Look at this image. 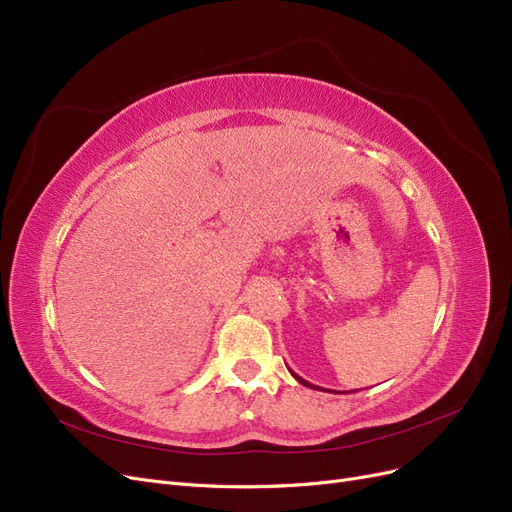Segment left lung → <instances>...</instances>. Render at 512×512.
Wrapping results in <instances>:
<instances>
[{
  "instance_id": "1",
  "label": "left lung",
  "mask_w": 512,
  "mask_h": 512,
  "mask_svg": "<svg viewBox=\"0 0 512 512\" xmlns=\"http://www.w3.org/2000/svg\"><path fill=\"white\" fill-rule=\"evenodd\" d=\"M289 371H291V369H289ZM291 375H293V377H295V380H297V382H299V384H304V386H308V388H318V386H314V384H310V382H306V380H304V377H299V375H297V373H293V371H291Z\"/></svg>"
}]
</instances>
